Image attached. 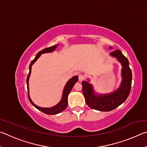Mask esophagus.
Returning <instances> with one entry per match:
<instances>
[{"label":"esophagus","mask_w":147,"mask_h":147,"mask_svg":"<svg viewBox=\"0 0 147 147\" xmlns=\"http://www.w3.org/2000/svg\"><path fill=\"white\" fill-rule=\"evenodd\" d=\"M84 79H85V76H84L83 74H79V75H78V80H79L80 82L84 80Z\"/></svg>","instance_id":"esophagus-1"}]
</instances>
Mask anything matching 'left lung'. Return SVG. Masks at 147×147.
<instances>
[{"instance_id": "obj_1", "label": "left lung", "mask_w": 147, "mask_h": 147, "mask_svg": "<svg viewBox=\"0 0 147 147\" xmlns=\"http://www.w3.org/2000/svg\"><path fill=\"white\" fill-rule=\"evenodd\" d=\"M111 49V47H109ZM110 55L115 57L121 63L122 81L119 88L113 93L108 94H96L93 87L88 82L83 81L82 91L86 104L91 109L101 111H109L117 108L126 100L130 94L132 74L129 67L128 59L119 50H115Z\"/></svg>"}]
</instances>
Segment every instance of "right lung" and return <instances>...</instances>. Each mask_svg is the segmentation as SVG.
<instances>
[{
  "label": "right lung",
  "mask_w": 147,
  "mask_h": 147,
  "mask_svg": "<svg viewBox=\"0 0 147 147\" xmlns=\"http://www.w3.org/2000/svg\"><path fill=\"white\" fill-rule=\"evenodd\" d=\"M57 47V45H54L52 46L51 47H49V48H46L43 50H42L40 52L37 54L36 56L35 57V58L31 61L30 64L29 66V73L28 74V76H27L26 78V84H27V89H28V99L30 103L33 105L35 108L39 109V111H42L44 113L47 114V115H55V114H58L59 113L61 112L63 110L67 108V106L68 105V95L70 91H71L72 88L74 86V84H76V82H78V76H74L73 78H71V79L69 80V81L67 82V84L65 86V88L63 89V94H62V97L60 102L58 104H57L56 105H55L52 108H41V107H39L38 106H37L32 101L29 95V84H28V81H29V78H30V75L31 73V69H32V66L35 62L37 61L39 56H41V54H45V53H51V52L54 51V50L56 49Z\"/></svg>",
  "instance_id": "add662e5"
}]
</instances>
